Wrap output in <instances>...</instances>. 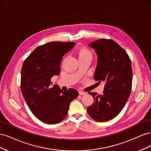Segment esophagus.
I'll list each match as a JSON object with an SVG mask.
<instances>
[{
    "mask_svg": "<svg viewBox=\"0 0 151 151\" xmlns=\"http://www.w3.org/2000/svg\"><path fill=\"white\" fill-rule=\"evenodd\" d=\"M79 94L80 95H85L86 93H84V92H83V91H79Z\"/></svg>",
    "mask_w": 151,
    "mask_h": 151,
    "instance_id": "34e87169",
    "label": "esophagus"
}]
</instances>
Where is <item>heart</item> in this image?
Wrapping results in <instances>:
<instances>
[{"mask_svg":"<svg viewBox=\"0 0 151 151\" xmlns=\"http://www.w3.org/2000/svg\"><path fill=\"white\" fill-rule=\"evenodd\" d=\"M77 54H78L79 58H92V53L89 50L86 48H81L77 50Z\"/></svg>","mask_w":151,"mask_h":151,"instance_id":"obj_1","label":"heart"}]
</instances>
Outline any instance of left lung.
<instances>
[{
  "label": "left lung",
  "mask_w": 151,
  "mask_h": 151,
  "mask_svg": "<svg viewBox=\"0 0 151 151\" xmlns=\"http://www.w3.org/2000/svg\"><path fill=\"white\" fill-rule=\"evenodd\" d=\"M96 50L98 63L94 78L104 82L102 94L89 92L94 98L87 111L96 122L110 120L125 105L131 93L132 69L130 58L125 50L111 39H100L90 43Z\"/></svg>",
  "instance_id": "1"
}]
</instances>
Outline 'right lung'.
Listing matches in <instances>:
<instances>
[{
    "label": "right lung",
    "instance_id": "add662e5",
    "mask_svg": "<svg viewBox=\"0 0 151 151\" xmlns=\"http://www.w3.org/2000/svg\"><path fill=\"white\" fill-rule=\"evenodd\" d=\"M74 42H52L36 48L24 61L21 89L33 115L43 123L56 124L66 117L70 102L78 96L76 89L62 91L52 86V77L60 73L62 57Z\"/></svg>",
    "mask_w": 151,
    "mask_h": 151
}]
</instances>
